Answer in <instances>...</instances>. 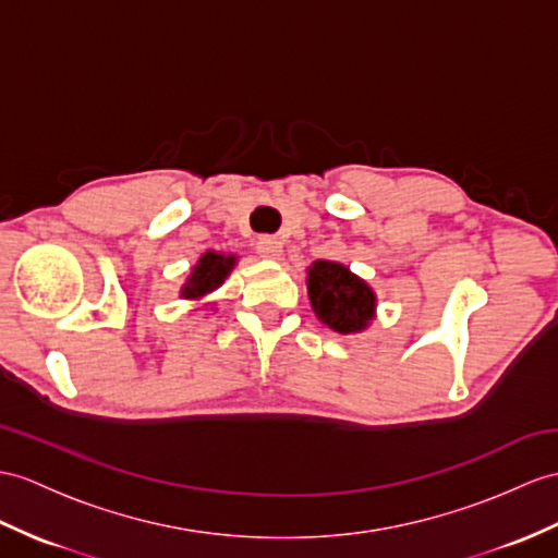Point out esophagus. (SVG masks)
<instances>
[{"mask_svg":"<svg viewBox=\"0 0 558 558\" xmlns=\"http://www.w3.org/2000/svg\"><path fill=\"white\" fill-rule=\"evenodd\" d=\"M257 253L263 257H269V260H277L281 255V241L277 236H260L257 239Z\"/></svg>","mask_w":558,"mask_h":558,"instance_id":"esophagus-1","label":"esophagus"}]
</instances>
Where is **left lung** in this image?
Masks as SVG:
<instances>
[{
  "label": "left lung",
  "instance_id": "1",
  "mask_svg": "<svg viewBox=\"0 0 558 558\" xmlns=\"http://www.w3.org/2000/svg\"><path fill=\"white\" fill-rule=\"evenodd\" d=\"M307 295L319 322L338 333L364 331L374 319L376 295L372 287L341 263H312Z\"/></svg>",
  "mask_w": 558,
  "mask_h": 558
}]
</instances>
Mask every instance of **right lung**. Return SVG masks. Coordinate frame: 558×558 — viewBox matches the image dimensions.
Wrapping results in <instances>:
<instances>
[{"instance_id": "obj_1", "label": "right lung", "mask_w": 558, "mask_h": 558, "mask_svg": "<svg viewBox=\"0 0 558 558\" xmlns=\"http://www.w3.org/2000/svg\"><path fill=\"white\" fill-rule=\"evenodd\" d=\"M236 265V255H222V253H215L208 251L198 257L196 267L192 269V275H189L186 283L182 287V298L186 301H201V298H206L208 293H213L215 289H220L225 279L229 277V271L234 269Z\"/></svg>"}]
</instances>
